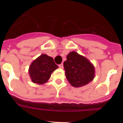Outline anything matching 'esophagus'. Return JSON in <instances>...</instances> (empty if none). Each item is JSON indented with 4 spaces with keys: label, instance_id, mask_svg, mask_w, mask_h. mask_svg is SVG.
I'll return each instance as SVG.
<instances>
[{
    "label": "esophagus",
    "instance_id": "1",
    "mask_svg": "<svg viewBox=\"0 0 123 123\" xmlns=\"http://www.w3.org/2000/svg\"><path fill=\"white\" fill-rule=\"evenodd\" d=\"M58 67H59L60 68H63V63H61L58 65Z\"/></svg>",
    "mask_w": 123,
    "mask_h": 123
}]
</instances>
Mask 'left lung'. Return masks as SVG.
I'll list each match as a JSON object with an SVG mask.
<instances>
[{
  "instance_id": "left-lung-1",
  "label": "left lung",
  "mask_w": 123,
  "mask_h": 123,
  "mask_svg": "<svg viewBox=\"0 0 123 123\" xmlns=\"http://www.w3.org/2000/svg\"><path fill=\"white\" fill-rule=\"evenodd\" d=\"M63 67L66 78L74 87L86 85L95 76L94 65L86 57L74 51L67 55Z\"/></svg>"
}]
</instances>
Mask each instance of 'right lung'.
<instances>
[{"label": "right lung", "mask_w": 123, "mask_h": 123, "mask_svg": "<svg viewBox=\"0 0 123 123\" xmlns=\"http://www.w3.org/2000/svg\"><path fill=\"white\" fill-rule=\"evenodd\" d=\"M56 68L58 66L52 57L46 54H42L30 65L29 76L34 83L43 84L50 79L51 74Z\"/></svg>", "instance_id": "1"}]
</instances>
